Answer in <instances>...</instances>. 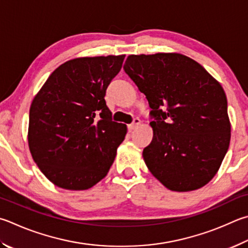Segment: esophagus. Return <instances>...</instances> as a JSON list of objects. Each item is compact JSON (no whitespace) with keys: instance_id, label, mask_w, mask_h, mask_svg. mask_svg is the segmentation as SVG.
<instances>
[{"instance_id":"esophagus-1","label":"esophagus","mask_w":248,"mask_h":248,"mask_svg":"<svg viewBox=\"0 0 248 248\" xmlns=\"http://www.w3.org/2000/svg\"><path fill=\"white\" fill-rule=\"evenodd\" d=\"M140 124H141V120H140L139 118H136L133 120V123L131 124L128 125V130H129V131H132V130H134L137 127H139Z\"/></svg>"}]
</instances>
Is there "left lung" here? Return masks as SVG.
<instances>
[{
    "label": "left lung",
    "instance_id": "1",
    "mask_svg": "<svg viewBox=\"0 0 248 248\" xmlns=\"http://www.w3.org/2000/svg\"><path fill=\"white\" fill-rule=\"evenodd\" d=\"M124 69L146 96L153 128L143 158L175 192L194 191L217 173L231 139L228 102L217 80L179 53L129 55Z\"/></svg>",
    "mask_w": 248,
    "mask_h": 248
}]
</instances>
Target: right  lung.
I'll return each mask as SVG.
<instances>
[{"label": "right lung", "instance_id": "obj_1", "mask_svg": "<svg viewBox=\"0 0 248 248\" xmlns=\"http://www.w3.org/2000/svg\"><path fill=\"white\" fill-rule=\"evenodd\" d=\"M124 55L79 57L53 71L29 111L28 144L34 163L58 187L81 191L107 172L127 125L111 120L106 89Z\"/></svg>", "mask_w": 248, "mask_h": 248}]
</instances>
